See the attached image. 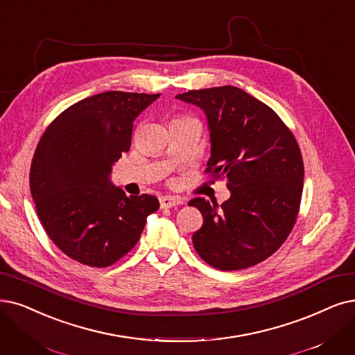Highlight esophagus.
Returning <instances> with one entry per match:
<instances>
[{"label": "esophagus", "mask_w": 355, "mask_h": 355, "mask_svg": "<svg viewBox=\"0 0 355 355\" xmlns=\"http://www.w3.org/2000/svg\"><path fill=\"white\" fill-rule=\"evenodd\" d=\"M183 204V200L179 196H170V195H166V196H162L160 198V205L162 208H172V207H176V205H182Z\"/></svg>", "instance_id": "1"}]
</instances>
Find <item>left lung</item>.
Instances as JSON below:
<instances>
[{
    "label": "left lung",
    "mask_w": 355,
    "mask_h": 355,
    "mask_svg": "<svg viewBox=\"0 0 355 355\" xmlns=\"http://www.w3.org/2000/svg\"><path fill=\"white\" fill-rule=\"evenodd\" d=\"M179 101L207 118L211 155L207 172L227 178L230 198L221 205L193 198L204 217L192 236L198 254L220 271L265 261L293 230L303 192L299 144L277 113L233 86L191 90Z\"/></svg>",
    "instance_id": "left-lung-1"
}]
</instances>
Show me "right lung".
I'll list each match as a JSON object with an SVG mask.
<instances>
[{
	"label": "right lung",
	"mask_w": 355,
	"mask_h": 355,
	"mask_svg": "<svg viewBox=\"0 0 355 355\" xmlns=\"http://www.w3.org/2000/svg\"><path fill=\"white\" fill-rule=\"evenodd\" d=\"M160 94L103 92L65 109L42 135L31 167L39 220L67 257L103 268L139 240L159 209L153 195H130L110 180L130 151L132 123Z\"/></svg>",
	"instance_id": "right-lung-1"
}]
</instances>
